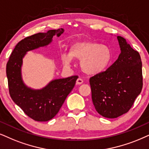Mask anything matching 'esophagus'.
<instances>
[{
    "label": "esophagus",
    "instance_id": "obj_1",
    "mask_svg": "<svg viewBox=\"0 0 149 149\" xmlns=\"http://www.w3.org/2000/svg\"><path fill=\"white\" fill-rule=\"evenodd\" d=\"M82 82H83V80H82V78H78V79H77V80H76L77 84H82Z\"/></svg>",
    "mask_w": 149,
    "mask_h": 149
}]
</instances>
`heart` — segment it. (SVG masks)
<instances>
[{"label":"heart","instance_id":"b5f03b06","mask_svg":"<svg viewBox=\"0 0 149 149\" xmlns=\"http://www.w3.org/2000/svg\"><path fill=\"white\" fill-rule=\"evenodd\" d=\"M112 52L109 47L91 40L73 42L69 54H63L62 61L65 65H69L73 58L80 60L82 70L88 75L97 74L104 71L112 60Z\"/></svg>","mask_w":149,"mask_h":149}]
</instances>
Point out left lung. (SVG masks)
I'll use <instances>...</instances> for the list:
<instances>
[{"mask_svg": "<svg viewBox=\"0 0 149 149\" xmlns=\"http://www.w3.org/2000/svg\"><path fill=\"white\" fill-rule=\"evenodd\" d=\"M121 53L117 61L90 78L93 104L102 116L116 118L130 110L143 86L142 61L122 36H118Z\"/></svg>", "mask_w": 149, "mask_h": 149, "instance_id": "8db88e82", "label": "left lung"}]
</instances>
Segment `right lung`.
I'll use <instances>...</instances> for the list:
<instances>
[{
    "label": "right lung",
    "mask_w": 149,
    "mask_h": 149,
    "mask_svg": "<svg viewBox=\"0 0 149 149\" xmlns=\"http://www.w3.org/2000/svg\"><path fill=\"white\" fill-rule=\"evenodd\" d=\"M63 32V29H52L47 33H38L26 37L16 45L7 63L10 96L24 113L35 121H49L58 113L74 87L78 76L56 79L42 89H32L26 86L22 80V58L27 52L47 46L52 42L54 36L59 37Z\"/></svg>",
    "instance_id": "right-lung-1"
}]
</instances>
